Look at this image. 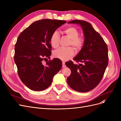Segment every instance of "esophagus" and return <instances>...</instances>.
<instances>
[{
  "instance_id": "esophagus-1",
  "label": "esophagus",
  "mask_w": 121,
  "mask_h": 121,
  "mask_svg": "<svg viewBox=\"0 0 121 121\" xmlns=\"http://www.w3.org/2000/svg\"><path fill=\"white\" fill-rule=\"evenodd\" d=\"M65 62H63V68H65Z\"/></svg>"
}]
</instances>
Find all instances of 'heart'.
Returning a JSON list of instances; mask_svg holds the SVG:
<instances>
[{"mask_svg":"<svg viewBox=\"0 0 121 121\" xmlns=\"http://www.w3.org/2000/svg\"><path fill=\"white\" fill-rule=\"evenodd\" d=\"M64 32L69 38L71 39L69 44L74 47L76 50H79L82 48L83 45V39L78 37L79 33L77 29L74 27H69L65 28ZM60 36L58 32L54 31L52 34L50 38L51 45L53 48H56L59 44ZM74 54V51L72 47L68 48H60L56 50L53 53L55 57L59 58L60 60L65 61L69 58L72 57Z\"/></svg>","mask_w":121,"mask_h":121,"instance_id":"heart-1","label":"heart"}]
</instances>
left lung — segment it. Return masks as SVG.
Masks as SVG:
<instances>
[{"mask_svg":"<svg viewBox=\"0 0 121 121\" xmlns=\"http://www.w3.org/2000/svg\"><path fill=\"white\" fill-rule=\"evenodd\" d=\"M68 23L80 25L84 42L82 49L73 59L81 63L74 64L70 60L65 64L71 70L67 83L76 91L88 92L96 87L103 77L108 65V47L100 35L89 23L75 20Z\"/></svg>","mask_w":121,"mask_h":121,"instance_id":"1","label":"left lung"}]
</instances>
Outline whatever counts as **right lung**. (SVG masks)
<instances>
[{
  "label": "right lung",
  "mask_w": 121,
  "mask_h": 121,
  "mask_svg": "<svg viewBox=\"0 0 121 121\" xmlns=\"http://www.w3.org/2000/svg\"><path fill=\"white\" fill-rule=\"evenodd\" d=\"M66 23L63 20L42 19L36 21L21 33L14 48V60L21 81L29 89H47L53 76L60 71L62 62L56 58L43 64L52 54L50 38L53 33Z\"/></svg>",
  "instance_id": "right-lung-1"
}]
</instances>
